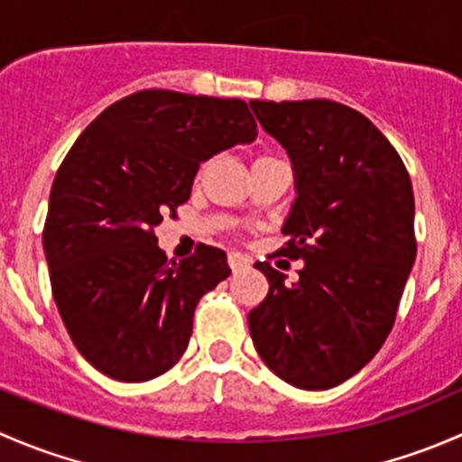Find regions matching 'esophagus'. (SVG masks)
I'll list each match as a JSON object with an SVG mask.
<instances>
[{"instance_id":"obj_1","label":"esophagus","mask_w":462,"mask_h":462,"mask_svg":"<svg viewBox=\"0 0 462 462\" xmlns=\"http://www.w3.org/2000/svg\"><path fill=\"white\" fill-rule=\"evenodd\" d=\"M227 263H230L232 273H241V270L250 268V259L241 253H230L227 254Z\"/></svg>"}]
</instances>
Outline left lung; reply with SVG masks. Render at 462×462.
<instances>
[{"label":"left lung","mask_w":462,"mask_h":462,"mask_svg":"<svg viewBox=\"0 0 462 462\" xmlns=\"http://www.w3.org/2000/svg\"><path fill=\"white\" fill-rule=\"evenodd\" d=\"M250 106L291 156L297 197L279 254L304 261L295 283L268 261L254 263L270 291L250 310V335L274 375L324 391L369 365L393 328L416 259L411 179L393 144L351 106Z\"/></svg>","instance_id":"obj_1"}]
</instances>
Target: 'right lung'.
<instances>
[{"label":"right lung","instance_id":"obj_1","mask_svg":"<svg viewBox=\"0 0 462 462\" xmlns=\"http://www.w3.org/2000/svg\"><path fill=\"white\" fill-rule=\"evenodd\" d=\"M254 138L244 100L147 88L106 106L73 143L42 241L64 326L100 374L144 382L180 360L199 300L230 265L203 244L170 261L153 230L188 201L201 162Z\"/></svg>","mask_w":462,"mask_h":462}]
</instances>
